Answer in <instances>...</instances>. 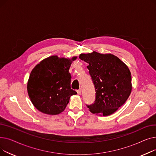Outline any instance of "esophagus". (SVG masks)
Instances as JSON below:
<instances>
[{"mask_svg": "<svg viewBox=\"0 0 156 156\" xmlns=\"http://www.w3.org/2000/svg\"><path fill=\"white\" fill-rule=\"evenodd\" d=\"M77 93H78V95H80V94H81V88L79 89V90H77Z\"/></svg>", "mask_w": 156, "mask_h": 156, "instance_id": "esophagus-1", "label": "esophagus"}]
</instances>
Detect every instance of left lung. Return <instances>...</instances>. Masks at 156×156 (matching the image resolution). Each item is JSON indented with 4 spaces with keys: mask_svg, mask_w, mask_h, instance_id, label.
<instances>
[{
    "mask_svg": "<svg viewBox=\"0 0 156 156\" xmlns=\"http://www.w3.org/2000/svg\"><path fill=\"white\" fill-rule=\"evenodd\" d=\"M80 59L88 64L95 89V100L87 105L93 114L109 116L123 105L132 92V75L127 66L111 54L94 51L81 54Z\"/></svg>",
    "mask_w": 156,
    "mask_h": 156,
    "instance_id": "obj_1",
    "label": "left lung"
}]
</instances>
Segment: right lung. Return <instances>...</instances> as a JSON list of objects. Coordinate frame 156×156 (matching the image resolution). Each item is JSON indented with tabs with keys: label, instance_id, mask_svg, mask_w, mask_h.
I'll use <instances>...</instances> for the list:
<instances>
[{
	"label": "right lung",
	"instance_id": "right-lung-1",
	"mask_svg": "<svg viewBox=\"0 0 156 156\" xmlns=\"http://www.w3.org/2000/svg\"><path fill=\"white\" fill-rule=\"evenodd\" d=\"M71 59L52 55L42 60L32 69L27 84L30 99L35 107L44 114L62 112L71 95L77 92L71 88Z\"/></svg>",
	"mask_w": 156,
	"mask_h": 156
}]
</instances>
